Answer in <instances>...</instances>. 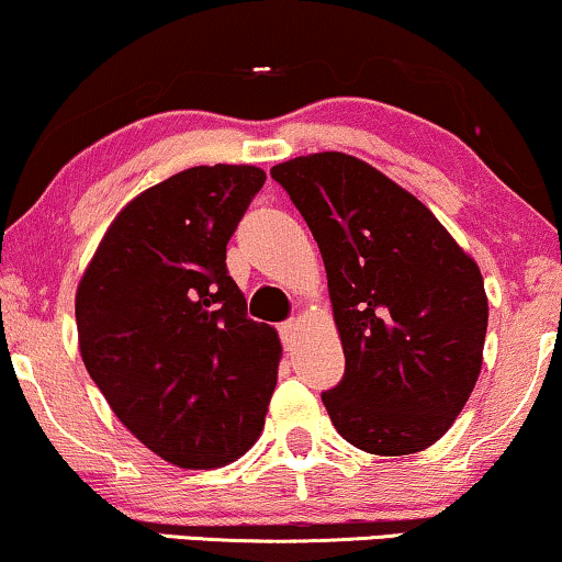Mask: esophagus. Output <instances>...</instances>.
Returning <instances> with one entry per match:
<instances>
[{
    "instance_id": "esophagus-1",
    "label": "esophagus",
    "mask_w": 562,
    "mask_h": 562,
    "mask_svg": "<svg viewBox=\"0 0 562 562\" xmlns=\"http://www.w3.org/2000/svg\"><path fill=\"white\" fill-rule=\"evenodd\" d=\"M295 334H297V322H285V324H280V337H282V342H285V347L293 345Z\"/></svg>"
}]
</instances>
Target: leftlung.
I'll return each instance as SVG.
<instances>
[{
    "instance_id": "8db88e82",
    "label": "left lung",
    "mask_w": 562,
    "mask_h": 562,
    "mask_svg": "<svg viewBox=\"0 0 562 562\" xmlns=\"http://www.w3.org/2000/svg\"><path fill=\"white\" fill-rule=\"evenodd\" d=\"M322 251L345 379L322 394L334 428L375 457L425 451L482 371V272L440 220L371 162L311 153L269 170Z\"/></svg>"
}]
</instances>
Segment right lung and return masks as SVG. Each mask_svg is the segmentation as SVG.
I'll use <instances>...</instances> for the list:
<instances>
[{"label": "right lung", "mask_w": 562, "mask_h": 562, "mask_svg": "<svg viewBox=\"0 0 562 562\" xmlns=\"http://www.w3.org/2000/svg\"><path fill=\"white\" fill-rule=\"evenodd\" d=\"M267 173L196 166L113 217L75 295L90 379L139 443L181 470L244 457L265 428L282 345L246 316L225 246Z\"/></svg>", "instance_id": "add662e5"}]
</instances>
